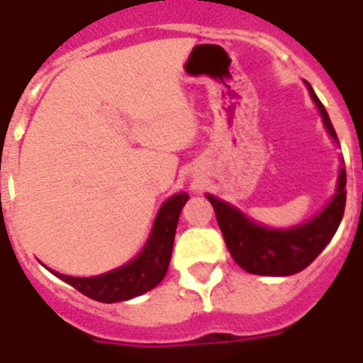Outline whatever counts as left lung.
Returning a JSON list of instances; mask_svg holds the SVG:
<instances>
[{"instance_id": "1", "label": "left lung", "mask_w": 363, "mask_h": 363, "mask_svg": "<svg viewBox=\"0 0 363 363\" xmlns=\"http://www.w3.org/2000/svg\"><path fill=\"white\" fill-rule=\"evenodd\" d=\"M307 86H309L311 98L322 114L325 129L338 142L325 107L318 96L314 94L313 86L309 83ZM345 184H347V176H345V169H342L338 176V192L331 203L327 205L318 216L303 225L285 230L258 225L243 216L238 209L209 194H207V200L213 203L218 225H220L230 256L243 271L251 274H262V277H289L313 264L314 258L325 249L327 243L335 236L340 221L344 218L345 198H347Z\"/></svg>"}]
</instances>
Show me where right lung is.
<instances>
[{
    "label": "right lung",
    "mask_w": 363,
    "mask_h": 363,
    "mask_svg": "<svg viewBox=\"0 0 363 363\" xmlns=\"http://www.w3.org/2000/svg\"><path fill=\"white\" fill-rule=\"evenodd\" d=\"M187 200V194L179 192L162 205L145 249L138 255V258L123 267L92 278H72L67 274H57V272L54 274L85 296L96 301H104V303L130 300L154 289L163 280L169 269L176 225Z\"/></svg>",
    "instance_id": "right-lung-1"
}]
</instances>
